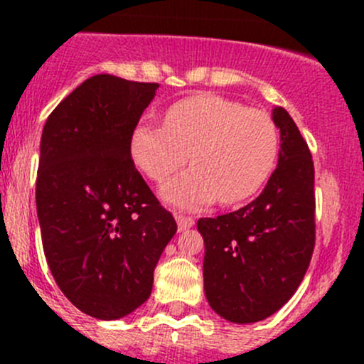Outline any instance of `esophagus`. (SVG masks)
Here are the masks:
<instances>
[{"label":"esophagus","instance_id":"1","mask_svg":"<svg viewBox=\"0 0 364 364\" xmlns=\"http://www.w3.org/2000/svg\"><path fill=\"white\" fill-rule=\"evenodd\" d=\"M176 222H178V230L179 232H183V230L190 229V227H193V223H196V220L192 218V216H185V215H176Z\"/></svg>","mask_w":364,"mask_h":364}]
</instances>
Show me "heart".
<instances>
[{
	"mask_svg": "<svg viewBox=\"0 0 364 364\" xmlns=\"http://www.w3.org/2000/svg\"><path fill=\"white\" fill-rule=\"evenodd\" d=\"M135 165L165 181L188 160V172L165 183L161 199L174 208L237 204L255 196L277 165L280 135L273 117L237 102L197 95L172 105L165 124L142 121L130 141Z\"/></svg>",
	"mask_w": 364,
	"mask_h": 364,
	"instance_id": "heart-1",
	"label": "heart"
}]
</instances>
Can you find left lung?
<instances>
[{
  "label": "left lung",
  "mask_w": 364,
  "mask_h": 364,
  "mask_svg": "<svg viewBox=\"0 0 364 364\" xmlns=\"http://www.w3.org/2000/svg\"><path fill=\"white\" fill-rule=\"evenodd\" d=\"M278 165L250 204L197 222L204 240V291L209 306L234 324L280 310L299 287L315 247L314 161L294 119L274 107Z\"/></svg>",
  "instance_id": "left-lung-1"
}]
</instances>
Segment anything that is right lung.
Listing matches in <instances>:
<instances>
[{
    "label": "right lung",
    "mask_w": 364,
    "mask_h": 364,
    "mask_svg": "<svg viewBox=\"0 0 364 364\" xmlns=\"http://www.w3.org/2000/svg\"><path fill=\"white\" fill-rule=\"evenodd\" d=\"M159 84L93 75L47 117L36 215L58 287L100 321L137 310L178 230L135 168L130 141Z\"/></svg>",
    "instance_id": "right-lung-1"
}]
</instances>
